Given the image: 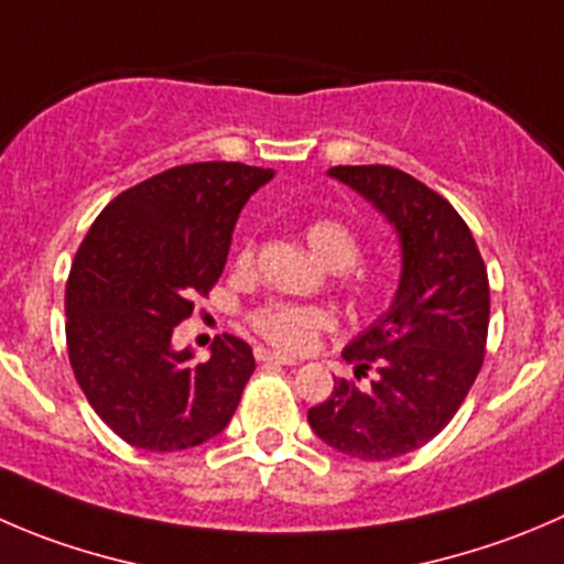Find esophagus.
<instances>
[{"label":"esophagus","mask_w":564,"mask_h":564,"mask_svg":"<svg viewBox=\"0 0 564 564\" xmlns=\"http://www.w3.org/2000/svg\"><path fill=\"white\" fill-rule=\"evenodd\" d=\"M256 360L259 364H281V366H297V360L289 358V355H281V352H270V349L264 347H256Z\"/></svg>","instance_id":"obj_1"}]
</instances>
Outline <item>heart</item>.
Returning a JSON list of instances; mask_svg holds the SVG:
<instances>
[{
    "label": "heart",
    "mask_w": 564,
    "mask_h": 564,
    "mask_svg": "<svg viewBox=\"0 0 564 564\" xmlns=\"http://www.w3.org/2000/svg\"><path fill=\"white\" fill-rule=\"evenodd\" d=\"M305 242L311 245L316 256L325 261L333 270H349L358 264L360 259V239L347 223L333 220V217H319L305 226ZM256 259V239L248 237L242 248L237 250V267H250ZM349 294L358 300L360 305H371L382 297V283L377 278L366 275V272H349L344 278ZM250 327L264 338L267 344L286 352H303L316 336L330 330L336 325L333 311L322 308V305H300V303H283V300H270V303L259 305L250 314Z\"/></svg>",
    "instance_id": "heart-1"
}]
</instances>
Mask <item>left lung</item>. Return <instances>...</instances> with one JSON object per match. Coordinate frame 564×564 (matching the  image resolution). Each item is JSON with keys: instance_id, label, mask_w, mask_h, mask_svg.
<instances>
[{"instance_id": "left-lung-1", "label": "left lung", "mask_w": 564, "mask_h": 564, "mask_svg": "<svg viewBox=\"0 0 564 564\" xmlns=\"http://www.w3.org/2000/svg\"><path fill=\"white\" fill-rule=\"evenodd\" d=\"M327 173L393 223L402 278L391 308L341 352L369 386L336 377L308 424L344 455L391 460L430 444L471 391L488 344V270L466 220L419 178L388 165Z\"/></svg>"}]
</instances>
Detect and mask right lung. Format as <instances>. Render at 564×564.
Here are the masks:
<instances>
[{
    "instance_id": "add662e5",
    "label": "right lung",
    "mask_w": 564,
    "mask_h": 564,
    "mask_svg": "<svg viewBox=\"0 0 564 564\" xmlns=\"http://www.w3.org/2000/svg\"><path fill=\"white\" fill-rule=\"evenodd\" d=\"M272 171L193 162L134 184L104 206L65 283V341L98 419L137 449L182 452L226 430L256 369L253 349L223 333L195 364L173 327L209 297L231 231Z\"/></svg>"
}]
</instances>
